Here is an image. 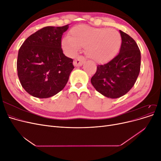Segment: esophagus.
<instances>
[{
    "mask_svg": "<svg viewBox=\"0 0 161 161\" xmlns=\"http://www.w3.org/2000/svg\"><path fill=\"white\" fill-rule=\"evenodd\" d=\"M85 62V59L84 57L79 56L76 58V59L74 60V62H73V64H74L75 66H81L84 64Z\"/></svg>",
    "mask_w": 161,
    "mask_h": 161,
    "instance_id": "obj_1",
    "label": "esophagus"
}]
</instances>
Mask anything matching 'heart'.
<instances>
[{"instance_id":"b5f03b06","label":"heart","mask_w":161,"mask_h":161,"mask_svg":"<svg viewBox=\"0 0 161 161\" xmlns=\"http://www.w3.org/2000/svg\"><path fill=\"white\" fill-rule=\"evenodd\" d=\"M122 44L120 33L109 28H97L85 25L73 27L70 37L63 38L62 46L69 56H74L80 47L97 64H106L118 54Z\"/></svg>"}]
</instances>
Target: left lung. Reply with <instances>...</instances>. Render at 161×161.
<instances>
[{"instance_id":"8db88e82","label":"left lung","mask_w":161,"mask_h":161,"mask_svg":"<svg viewBox=\"0 0 161 161\" xmlns=\"http://www.w3.org/2000/svg\"><path fill=\"white\" fill-rule=\"evenodd\" d=\"M122 44L113 60L98 65L91 79L94 88L105 97L116 99L133 87L139 75L141 55L137 43L127 33L119 30Z\"/></svg>"}]
</instances>
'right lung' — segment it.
<instances>
[{
	"label": "right lung",
	"instance_id": "obj_1",
	"mask_svg": "<svg viewBox=\"0 0 161 161\" xmlns=\"http://www.w3.org/2000/svg\"><path fill=\"white\" fill-rule=\"evenodd\" d=\"M63 27H45L33 33L19 50L17 69L23 88L37 98H48L64 88L72 70L73 60L61 47Z\"/></svg>",
	"mask_w": 161,
	"mask_h": 161
}]
</instances>
